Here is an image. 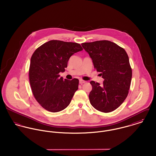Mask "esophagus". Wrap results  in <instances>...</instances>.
I'll return each mask as SVG.
<instances>
[{"label": "esophagus", "instance_id": "1", "mask_svg": "<svg viewBox=\"0 0 156 156\" xmlns=\"http://www.w3.org/2000/svg\"><path fill=\"white\" fill-rule=\"evenodd\" d=\"M86 82V81H85V80H82V79H80L79 80V83L82 85V84H83V83H85Z\"/></svg>", "mask_w": 156, "mask_h": 156}]
</instances>
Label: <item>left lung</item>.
Here are the masks:
<instances>
[{"label": "left lung", "mask_w": 156, "mask_h": 156, "mask_svg": "<svg viewBox=\"0 0 156 156\" xmlns=\"http://www.w3.org/2000/svg\"><path fill=\"white\" fill-rule=\"evenodd\" d=\"M82 46L104 79L102 85L90 82V103L98 111H113L126 100L130 89L132 70L129 56L123 48L108 40L85 43Z\"/></svg>", "instance_id": "obj_1"}]
</instances>
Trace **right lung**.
Segmentation results:
<instances>
[{
  "label": "right lung",
  "mask_w": 156,
  "mask_h": 156,
  "mask_svg": "<svg viewBox=\"0 0 156 156\" xmlns=\"http://www.w3.org/2000/svg\"><path fill=\"white\" fill-rule=\"evenodd\" d=\"M83 50L76 43L51 40L39 47L33 53L29 71L32 93L45 110L58 112L66 109L78 89L79 80L60 77L69 58Z\"/></svg>",
  "instance_id": "obj_1"
}]
</instances>
